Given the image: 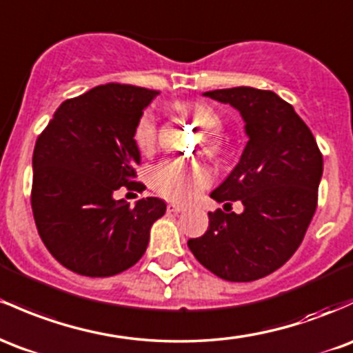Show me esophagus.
Listing matches in <instances>:
<instances>
[{
  "instance_id": "esophagus-1",
  "label": "esophagus",
  "mask_w": 353,
  "mask_h": 353,
  "mask_svg": "<svg viewBox=\"0 0 353 353\" xmlns=\"http://www.w3.org/2000/svg\"><path fill=\"white\" fill-rule=\"evenodd\" d=\"M184 209L181 206H177V204H168V212L170 214H179V212H183Z\"/></svg>"
}]
</instances>
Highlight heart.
Listing matches in <instances>:
<instances>
[{
    "instance_id": "1",
    "label": "heart",
    "mask_w": 353,
    "mask_h": 353,
    "mask_svg": "<svg viewBox=\"0 0 353 353\" xmlns=\"http://www.w3.org/2000/svg\"><path fill=\"white\" fill-rule=\"evenodd\" d=\"M189 114L204 129V144L211 152L218 150V132L223 129V120L211 107L192 105ZM134 141L142 154L149 156L156 149L157 123L150 112H145L134 130ZM209 184V176L201 168H188L181 161H164L150 170V185L157 194L174 203H189L197 192Z\"/></svg>"
}]
</instances>
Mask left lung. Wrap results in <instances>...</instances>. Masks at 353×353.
<instances>
[{
	"instance_id": "8db88e82",
	"label": "left lung",
	"mask_w": 353,
	"mask_h": 353,
	"mask_svg": "<svg viewBox=\"0 0 353 353\" xmlns=\"http://www.w3.org/2000/svg\"><path fill=\"white\" fill-rule=\"evenodd\" d=\"M203 95L230 103L245 120V150L211 192L218 203L241 201L245 209L209 212L208 231L188 246L223 280H259L283 266L303 241L316 209L323 157L307 123L274 92L234 87Z\"/></svg>"
}]
</instances>
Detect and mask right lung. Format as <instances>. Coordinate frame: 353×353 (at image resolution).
Masks as SVG:
<instances>
[{"label":"right lung","mask_w":353,"mask_h":353,"mask_svg":"<svg viewBox=\"0 0 353 353\" xmlns=\"http://www.w3.org/2000/svg\"><path fill=\"white\" fill-rule=\"evenodd\" d=\"M159 95L134 85L107 83L65 100L33 150L32 209L38 234L65 268L112 276L134 266L149 245L165 203L144 197L134 208L115 199L134 183L141 152L134 130Z\"/></svg>","instance_id":"add662e5"}]
</instances>
